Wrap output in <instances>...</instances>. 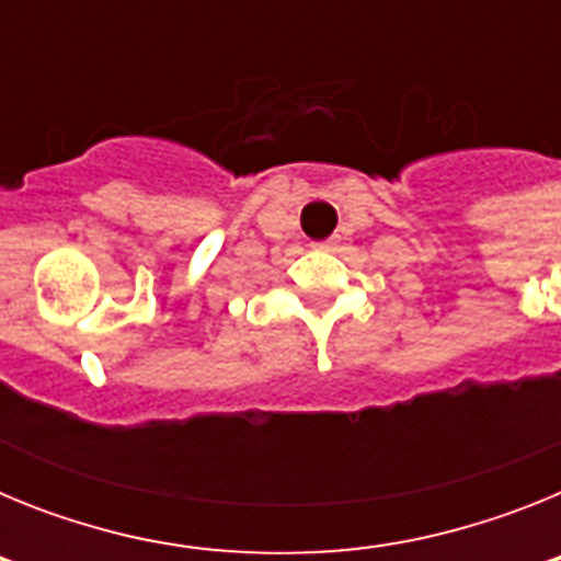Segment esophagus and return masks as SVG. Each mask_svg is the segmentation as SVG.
Returning <instances> with one entry per match:
<instances>
[{
  "mask_svg": "<svg viewBox=\"0 0 561 561\" xmlns=\"http://www.w3.org/2000/svg\"><path fill=\"white\" fill-rule=\"evenodd\" d=\"M317 250H331V241H320V244H314Z\"/></svg>",
  "mask_w": 561,
  "mask_h": 561,
  "instance_id": "1",
  "label": "esophagus"
}]
</instances>
